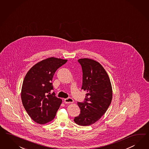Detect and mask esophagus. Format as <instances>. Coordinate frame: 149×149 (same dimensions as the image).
<instances>
[{
    "label": "esophagus",
    "mask_w": 149,
    "mask_h": 149,
    "mask_svg": "<svg viewBox=\"0 0 149 149\" xmlns=\"http://www.w3.org/2000/svg\"><path fill=\"white\" fill-rule=\"evenodd\" d=\"M64 102L66 104H68V103H72L73 102V100L72 98L68 97L67 98L64 99Z\"/></svg>",
    "instance_id": "1"
}]
</instances>
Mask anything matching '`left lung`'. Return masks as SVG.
<instances>
[{
    "instance_id": "obj_1",
    "label": "left lung",
    "mask_w": 149,
    "mask_h": 149,
    "mask_svg": "<svg viewBox=\"0 0 149 149\" xmlns=\"http://www.w3.org/2000/svg\"><path fill=\"white\" fill-rule=\"evenodd\" d=\"M78 61L83 72L81 89L87 94L84 102H77L81 113L74 121L80 126H89L100 119L110 106L112 88L107 73L99 63L88 58Z\"/></svg>"
}]
</instances>
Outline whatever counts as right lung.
Wrapping results in <instances>:
<instances>
[{"label": "right lung", "mask_w": 149, "mask_h": 149, "mask_svg": "<svg viewBox=\"0 0 149 149\" xmlns=\"http://www.w3.org/2000/svg\"><path fill=\"white\" fill-rule=\"evenodd\" d=\"M68 60L51 57L35 64L27 72L22 84V101L35 122L45 124L55 118L62 100L55 96L52 83L55 71Z\"/></svg>", "instance_id": "1"}]
</instances>
